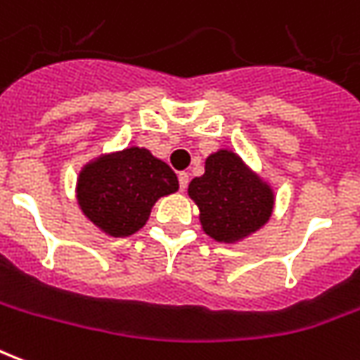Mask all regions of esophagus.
I'll list each match as a JSON object with an SVG mask.
<instances>
[{"instance_id":"1","label":"esophagus","mask_w":360,"mask_h":360,"mask_svg":"<svg viewBox=\"0 0 360 360\" xmlns=\"http://www.w3.org/2000/svg\"><path fill=\"white\" fill-rule=\"evenodd\" d=\"M178 182H180V190H186V188H188V182H190L188 172H180V174H178Z\"/></svg>"}]
</instances>
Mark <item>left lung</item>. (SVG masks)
<instances>
[{"label":"left lung","instance_id":"1","mask_svg":"<svg viewBox=\"0 0 360 360\" xmlns=\"http://www.w3.org/2000/svg\"><path fill=\"white\" fill-rule=\"evenodd\" d=\"M188 195L200 209L203 233L217 242L236 244L271 219L275 190L233 149L205 159V172L193 178Z\"/></svg>","mask_w":360,"mask_h":360}]
</instances>
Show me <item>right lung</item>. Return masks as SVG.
Here are the masks:
<instances>
[{
	"label": "right lung",
	"mask_w": 360,
	"mask_h": 360,
	"mask_svg": "<svg viewBox=\"0 0 360 360\" xmlns=\"http://www.w3.org/2000/svg\"><path fill=\"white\" fill-rule=\"evenodd\" d=\"M174 170L145 147L98 155L79 170L75 198L81 213L112 238H126L149 221L153 205L178 192Z\"/></svg>",
	"instance_id": "obj_1"
}]
</instances>
